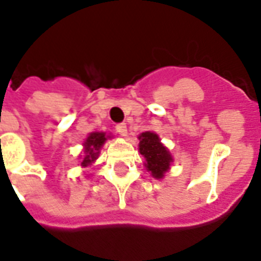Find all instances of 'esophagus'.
<instances>
[{
    "instance_id": "obj_1",
    "label": "esophagus",
    "mask_w": 261,
    "mask_h": 261,
    "mask_svg": "<svg viewBox=\"0 0 261 261\" xmlns=\"http://www.w3.org/2000/svg\"><path fill=\"white\" fill-rule=\"evenodd\" d=\"M115 130H116V133H118V134H119V135H122V137H126V135H127V126H126V123L116 124Z\"/></svg>"
}]
</instances>
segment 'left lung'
I'll use <instances>...</instances> for the list:
<instances>
[{"mask_svg": "<svg viewBox=\"0 0 261 261\" xmlns=\"http://www.w3.org/2000/svg\"><path fill=\"white\" fill-rule=\"evenodd\" d=\"M139 152L146 160L145 166L151 171L152 177L162 178L173 162L170 152L161 143L158 135L150 131L139 135Z\"/></svg>", "mask_w": 261, "mask_h": 261, "instance_id": "8db88e82", "label": "left lung"}]
</instances>
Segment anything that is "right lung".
Wrapping results in <instances>:
<instances>
[{
    "label": "right lung",
    "mask_w": 261,
    "mask_h": 261,
    "mask_svg": "<svg viewBox=\"0 0 261 261\" xmlns=\"http://www.w3.org/2000/svg\"><path fill=\"white\" fill-rule=\"evenodd\" d=\"M107 141L105 133H91L90 137L84 142L86 150H84V158L82 161V166H88L91 162H94L97 158L99 150L103 143Z\"/></svg>",
    "instance_id": "obj_1"
}]
</instances>
